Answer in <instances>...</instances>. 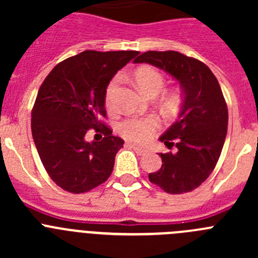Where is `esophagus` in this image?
Returning <instances> with one entry per match:
<instances>
[{"label":"esophagus","instance_id":"esophagus-1","mask_svg":"<svg viewBox=\"0 0 258 258\" xmlns=\"http://www.w3.org/2000/svg\"><path fill=\"white\" fill-rule=\"evenodd\" d=\"M126 146L127 147H131L132 150H134V151H136L138 155H145L146 152H147V150L142 149V147H138V146H136V145H132V143H127Z\"/></svg>","mask_w":258,"mask_h":258}]
</instances>
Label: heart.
<instances>
[{
	"mask_svg": "<svg viewBox=\"0 0 258 258\" xmlns=\"http://www.w3.org/2000/svg\"><path fill=\"white\" fill-rule=\"evenodd\" d=\"M134 81L141 92L150 97H155L160 93L164 86V76L160 71L150 66L141 67L134 72ZM118 85V77H113L108 83L104 93V103L108 111L116 108L115 95ZM161 106L168 112H175L182 102V95L178 90H168L161 95ZM160 122L156 116L146 117H129L118 125V133L125 140L136 143H146L152 138L155 132L159 129Z\"/></svg>",
	"mask_w": 258,
	"mask_h": 258,
	"instance_id": "obj_1",
	"label": "heart"
}]
</instances>
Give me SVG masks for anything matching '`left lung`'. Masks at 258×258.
<instances>
[{"label":"left lung","instance_id":"left-lung-1","mask_svg":"<svg viewBox=\"0 0 258 258\" xmlns=\"http://www.w3.org/2000/svg\"><path fill=\"white\" fill-rule=\"evenodd\" d=\"M134 63H149L172 75L183 92L178 120L160 137L168 149L163 165L149 179L168 194L195 190L206 181L220 159L227 133L226 101L208 66L178 51H146Z\"/></svg>","mask_w":258,"mask_h":258}]
</instances>
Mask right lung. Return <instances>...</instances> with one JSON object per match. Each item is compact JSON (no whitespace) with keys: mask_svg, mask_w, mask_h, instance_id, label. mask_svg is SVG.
<instances>
[{"mask_svg":"<svg viewBox=\"0 0 258 258\" xmlns=\"http://www.w3.org/2000/svg\"><path fill=\"white\" fill-rule=\"evenodd\" d=\"M138 51L85 50L52 68L40 86L32 109V137L50 178L72 194L93 190L108 179L124 141L101 121L104 93L120 68ZM90 128L104 133L86 143Z\"/></svg>","mask_w":258,"mask_h":258,"instance_id":"add662e5","label":"right lung"}]
</instances>
